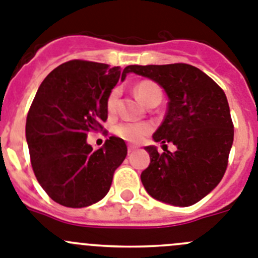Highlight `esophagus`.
<instances>
[{
  "label": "esophagus",
  "instance_id": "34e87169",
  "mask_svg": "<svg viewBox=\"0 0 258 258\" xmlns=\"http://www.w3.org/2000/svg\"><path fill=\"white\" fill-rule=\"evenodd\" d=\"M138 149V148H136V146H134V145H128V153H132V152H135V150Z\"/></svg>",
  "mask_w": 258,
  "mask_h": 258
}]
</instances>
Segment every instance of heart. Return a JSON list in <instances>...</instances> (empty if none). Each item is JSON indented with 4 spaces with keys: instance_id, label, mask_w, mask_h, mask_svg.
<instances>
[{
    "instance_id": "obj_1",
    "label": "heart",
    "mask_w": 258,
    "mask_h": 258,
    "mask_svg": "<svg viewBox=\"0 0 258 258\" xmlns=\"http://www.w3.org/2000/svg\"><path fill=\"white\" fill-rule=\"evenodd\" d=\"M118 95L119 91L118 89H114L106 100V108L109 113H113L115 109L118 101ZM135 95L138 96L139 100L143 104H146L153 97H162L161 89L155 85L154 82L150 81H143L135 86ZM115 134L120 136L122 139L131 143H139L143 140L146 135L150 132V126L148 123H132V122H123L115 127Z\"/></svg>"
}]
</instances>
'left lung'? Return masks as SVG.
Returning a JSON list of instances; mask_svg holds the SVG:
<instances>
[{"mask_svg":"<svg viewBox=\"0 0 258 258\" xmlns=\"http://www.w3.org/2000/svg\"><path fill=\"white\" fill-rule=\"evenodd\" d=\"M126 73L149 78L168 97L166 117L153 134L155 143H172L176 152L145 146L150 163L141 182L150 197L189 207L221 181L234 140L226 95L206 73L189 64L128 66Z\"/></svg>","mask_w":258,"mask_h":258,"instance_id":"left-lung-1","label":"left lung"}]
</instances>
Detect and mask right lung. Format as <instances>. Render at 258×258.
Segmentation results:
<instances>
[{"label": "right lung", "mask_w": 258, "mask_h": 258, "mask_svg": "<svg viewBox=\"0 0 258 258\" xmlns=\"http://www.w3.org/2000/svg\"><path fill=\"white\" fill-rule=\"evenodd\" d=\"M126 76L119 67L71 60L38 87L25 138L34 175L56 203L82 208L108 194L114 171L127 155L126 143L112 136L94 150L87 134L101 128L108 118V96Z\"/></svg>", "instance_id": "1"}]
</instances>
